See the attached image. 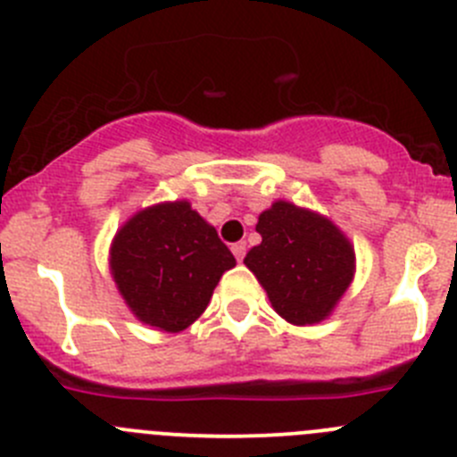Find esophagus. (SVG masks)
Listing matches in <instances>:
<instances>
[{
    "mask_svg": "<svg viewBox=\"0 0 457 457\" xmlns=\"http://www.w3.org/2000/svg\"><path fill=\"white\" fill-rule=\"evenodd\" d=\"M232 253H234V257H237V262H243V257H245V243L243 241L234 243Z\"/></svg>",
    "mask_w": 457,
    "mask_h": 457,
    "instance_id": "34e87169",
    "label": "esophagus"
}]
</instances>
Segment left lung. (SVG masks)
Masks as SVG:
<instances>
[{
	"mask_svg": "<svg viewBox=\"0 0 457 457\" xmlns=\"http://www.w3.org/2000/svg\"><path fill=\"white\" fill-rule=\"evenodd\" d=\"M254 245L243 263L257 275L272 306L293 325L325 320L353 277V250L329 220L291 203L259 216Z\"/></svg>",
	"mask_w": 457,
	"mask_h": 457,
	"instance_id": "8db88e82",
	"label": "left lung"
}]
</instances>
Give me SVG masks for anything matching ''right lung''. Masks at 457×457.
Instances as JSON below:
<instances>
[{
    "label": "right lung",
    "mask_w": 457,
    "mask_h": 457,
    "mask_svg": "<svg viewBox=\"0 0 457 457\" xmlns=\"http://www.w3.org/2000/svg\"><path fill=\"white\" fill-rule=\"evenodd\" d=\"M237 259L189 203L148 207L128 220L110 253L123 300L146 325L182 331L200 318Z\"/></svg>",
    "instance_id": "add662e5"
}]
</instances>
